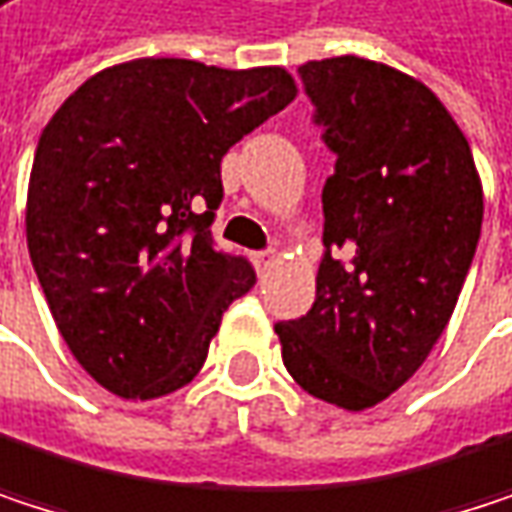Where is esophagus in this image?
I'll return each mask as SVG.
<instances>
[{"label": "esophagus", "instance_id": "1", "mask_svg": "<svg viewBox=\"0 0 512 512\" xmlns=\"http://www.w3.org/2000/svg\"><path fill=\"white\" fill-rule=\"evenodd\" d=\"M253 262H256V268H259V271L265 274L268 268H274V265H277V253H274V250H265V253H256V256H253Z\"/></svg>", "mask_w": 512, "mask_h": 512}]
</instances>
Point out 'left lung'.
Instances as JSON below:
<instances>
[{"label":"left lung","instance_id":"left-lung-1","mask_svg":"<svg viewBox=\"0 0 512 512\" xmlns=\"http://www.w3.org/2000/svg\"><path fill=\"white\" fill-rule=\"evenodd\" d=\"M298 74L337 166L322 190L316 301L274 331L307 393L364 411L444 334L480 241L483 187L465 133L420 80L358 56Z\"/></svg>","mask_w":512,"mask_h":512}]
</instances>
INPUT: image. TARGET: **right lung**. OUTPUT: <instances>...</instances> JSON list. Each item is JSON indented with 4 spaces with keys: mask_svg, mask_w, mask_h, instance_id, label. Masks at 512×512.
<instances>
[{
    "mask_svg": "<svg viewBox=\"0 0 512 512\" xmlns=\"http://www.w3.org/2000/svg\"><path fill=\"white\" fill-rule=\"evenodd\" d=\"M298 95L286 68L133 59L89 77L38 139L29 256L71 355L122 399L202 370L226 307L253 289L214 247L220 160Z\"/></svg>",
    "mask_w": 512,
    "mask_h": 512,
    "instance_id": "add662e5",
    "label": "right lung"
}]
</instances>
